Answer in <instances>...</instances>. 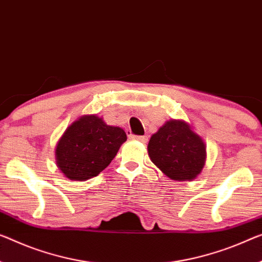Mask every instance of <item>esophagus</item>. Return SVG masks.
<instances>
[{
	"label": "esophagus",
	"instance_id": "1",
	"mask_svg": "<svg viewBox=\"0 0 262 262\" xmlns=\"http://www.w3.org/2000/svg\"><path fill=\"white\" fill-rule=\"evenodd\" d=\"M130 139L137 140V142H140V143H146L147 142V137L146 136H134V135H131Z\"/></svg>",
	"mask_w": 262,
	"mask_h": 262
}]
</instances>
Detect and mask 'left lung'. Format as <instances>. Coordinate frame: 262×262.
<instances>
[{"label": "left lung", "mask_w": 262, "mask_h": 262, "mask_svg": "<svg viewBox=\"0 0 262 262\" xmlns=\"http://www.w3.org/2000/svg\"><path fill=\"white\" fill-rule=\"evenodd\" d=\"M151 162L176 182L198 177L206 162V145L183 119H170L151 136L147 145Z\"/></svg>", "instance_id": "1"}]
</instances>
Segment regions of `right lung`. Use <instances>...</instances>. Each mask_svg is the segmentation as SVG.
<instances>
[{"label": "right lung", "mask_w": 262, "mask_h": 262, "mask_svg": "<svg viewBox=\"0 0 262 262\" xmlns=\"http://www.w3.org/2000/svg\"><path fill=\"white\" fill-rule=\"evenodd\" d=\"M124 142L122 127L107 125L97 115L80 116L56 145V165L69 180L84 182L106 168Z\"/></svg>", "instance_id": "1"}]
</instances>
